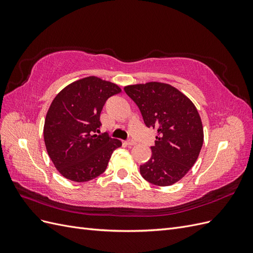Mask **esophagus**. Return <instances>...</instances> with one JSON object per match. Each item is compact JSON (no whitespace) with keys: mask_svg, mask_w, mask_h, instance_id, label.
<instances>
[{"mask_svg":"<svg viewBox=\"0 0 253 253\" xmlns=\"http://www.w3.org/2000/svg\"><path fill=\"white\" fill-rule=\"evenodd\" d=\"M136 142L134 140H128L126 141V145H128V147H133V145H135Z\"/></svg>","mask_w":253,"mask_h":253,"instance_id":"esophagus-1","label":"esophagus"}]
</instances>
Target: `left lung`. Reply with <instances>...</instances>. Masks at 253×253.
<instances>
[{
  "instance_id": "8db88e82",
  "label": "left lung",
  "mask_w": 253,
  "mask_h": 253,
  "mask_svg": "<svg viewBox=\"0 0 253 253\" xmlns=\"http://www.w3.org/2000/svg\"><path fill=\"white\" fill-rule=\"evenodd\" d=\"M125 90L139 108L145 126L157 129L152 156L140 166V174L155 186H171L200 155L204 142L200 114L185 94L168 83L132 84Z\"/></svg>"
}]
</instances>
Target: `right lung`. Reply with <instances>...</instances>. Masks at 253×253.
I'll use <instances>...</instances> for the list:
<instances>
[{"label": "right lung", "mask_w": 253, "mask_h": 253, "mask_svg": "<svg viewBox=\"0 0 253 253\" xmlns=\"http://www.w3.org/2000/svg\"><path fill=\"white\" fill-rule=\"evenodd\" d=\"M121 93L111 81L89 76L68 84L53 99L45 117L43 135L58 172L77 182L102 174L121 141L95 134L106 99Z\"/></svg>", "instance_id": "obj_1"}]
</instances>
